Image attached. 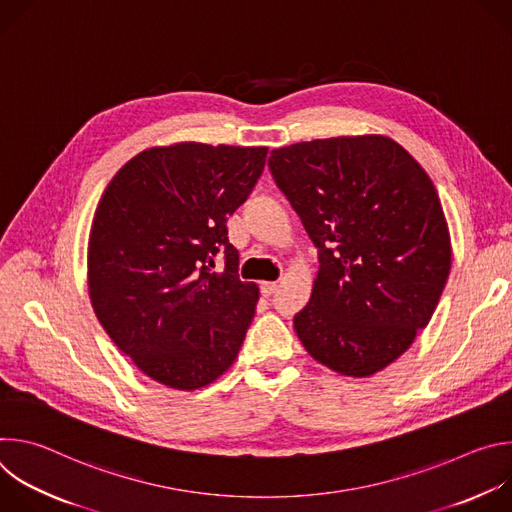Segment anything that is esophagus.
Returning a JSON list of instances; mask_svg holds the SVG:
<instances>
[{
    "mask_svg": "<svg viewBox=\"0 0 512 512\" xmlns=\"http://www.w3.org/2000/svg\"><path fill=\"white\" fill-rule=\"evenodd\" d=\"M275 291H277V283H273V281H263V283H261V294H263L265 298L273 296Z\"/></svg>",
    "mask_w": 512,
    "mask_h": 512,
    "instance_id": "esophagus-1",
    "label": "esophagus"
}]
</instances>
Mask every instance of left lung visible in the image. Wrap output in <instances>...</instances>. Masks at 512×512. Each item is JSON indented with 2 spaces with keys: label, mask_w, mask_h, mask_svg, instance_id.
<instances>
[{
  "label": "left lung",
  "mask_w": 512,
  "mask_h": 512,
  "mask_svg": "<svg viewBox=\"0 0 512 512\" xmlns=\"http://www.w3.org/2000/svg\"><path fill=\"white\" fill-rule=\"evenodd\" d=\"M269 170L320 251L294 328L308 354L344 377H371L425 328L452 267L437 190L385 135H340L277 148Z\"/></svg>",
  "instance_id": "left-lung-1"
}]
</instances>
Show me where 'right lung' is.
Wrapping results in <instances>:
<instances>
[{
	"label": "right lung",
	"instance_id": "1",
	"mask_svg": "<svg viewBox=\"0 0 512 512\" xmlns=\"http://www.w3.org/2000/svg\"><path fill=\"white\" fill-rule=\"evenodd\" d=\"M267 148L180 141L133 156L91 225L87 283L97 320L152 381L196 391L235 362L259 300L237 275L231 216L255 188ZM218 252L226 269L212 272Z\"/></svg>",
	"mask_w": 512,
	"mask_h": 512
}]
</instances>
